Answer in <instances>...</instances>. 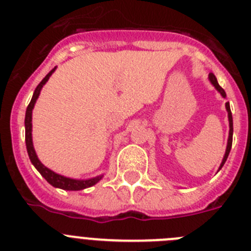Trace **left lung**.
<instances>
[{
  "label": "left lung",
  "mask_w": 251,
  "mask_h": 251,
  "mask_svg": "<svg viewBox=\"0 0 251 251\" xmlns=\"http://www.w3.org/2000/svg\"><path fill=\"white\" fill-rule=\"evenodd\" d=\"M209 79H210V82L213 83V86L215 87V88L218 89V91L220 92V94H222L223 97H226V93H225L224 89L222 88V87L219 86V83H218L217 80V77L214 75V73H209ZM225 107H226V110H227V117H229V127H230V130H229V139H227V146H226V151H225V155H224V159H223L222 162V165H220V168L224 165V163L226 162L227 159V155H229V153H230V149H231V144H233V116H231V110H230V105H229V102L225 103Z\"/></svg>",
  "instance_id": "left-lung-1"
}]
</instances>
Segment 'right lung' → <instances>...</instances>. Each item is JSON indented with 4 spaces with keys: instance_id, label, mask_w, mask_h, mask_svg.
<instances>
[{
    "instance_id": "right-lung-1",
    "label": "right lung",
    "mask_w": 251,
    "mask_h": 251,
    "mask_svg": "<svg viewBox=\"0 0 251 251\" xmlns=\"http://www.w3.org/2000/svg\"><path fill=\"white\" fill-rule=\"evenodd\" d=\"M56 67L53 70L50 71L45 78L40 82V84L36 87L34 89V93L32 96V100L29 102L28 107H27L26 110V118H25V127H26V147H27V151H28L29 159H31L32 164L36 167V169L41 173V176L50 184V185H53L56 188H61V189L64 190H82L86 189V188L92 187L96 183L102 179V176H96V178L88 179V180H77V179H71V178H66V176H62L59 174H56L54 172L50 171L48 168H46L42 163L38 160L36 155V151H34L33 148V143H32V109L34 107V103H36L37 98L40 96V92L42 89L43 84L46 83L48 80V78L50 77V75L54 72Z\"/></svg>"
}]
</instances>
